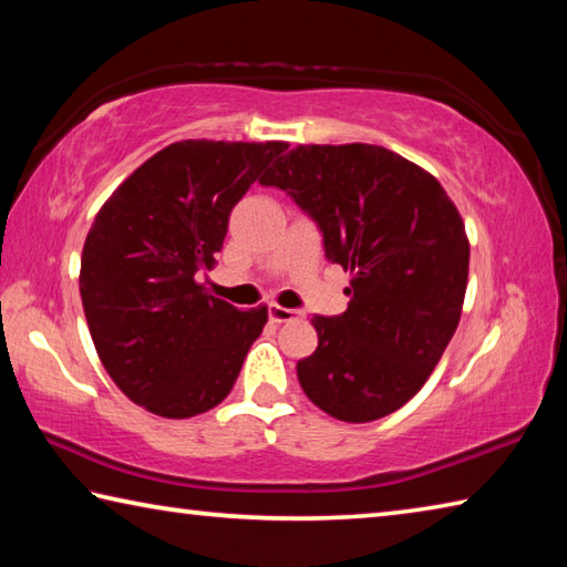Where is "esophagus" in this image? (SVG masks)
Segmentation results:
<instances>
[{"instance_id": "esophagus-1", "label": "esophagus", "mask_w": 567, "mask_h": 567, "mask_svg": "<svg viewBox=\"0 0 567 567\" xmlns=\"http://www.w3.org/2000/svg\"><path fill=\"white\" fill-rule=\"evenodd\" d=\"M267 315H270L272 322H287V320H292L297 312L290 310V307H282V305H277V302H270V305H267Z\"/></svg>"}]
</instances>
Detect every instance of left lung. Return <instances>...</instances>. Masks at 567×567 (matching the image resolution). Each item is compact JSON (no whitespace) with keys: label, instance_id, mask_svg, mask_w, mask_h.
I'll return each instance as SVG.
<instances>
[{"label":"left lung","instance_id":"8db88e82","mask_svg":"<svg viewBox=\"0 0 567 567\" xmlns=\"http://www.w3.org/2000/svg\"><path fill=\"white\" fill-rule=\"evenodd\" d=\"M322 233L350 272L348 310L315 315L318 350L297 362L315 405L342 422L400 410L425 385L463 312L470 243L453 199L415 162L378 145H300L260 179Z\"/></svg>","mask_w":567,"mask_h":567}]
</instances>
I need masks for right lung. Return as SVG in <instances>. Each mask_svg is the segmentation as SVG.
Wrapping results in <instances>:
<instances>
[{
	"label": "right lung",
	"mask_w": 567,
	"mask_h": 567,
	"mask_svg": "<svg viewBox=\"0 0 567 567\" xmlns=\"http://www.w3.org/2000/svg\"><path fill=\"white\" fill-rule=\"evenodd\" d=\"M287 142L182 140L140 165L84 239L80 295L94 348L124 395L159 417L219 405L267 322L199 282L229 213Z\"/></svg>",
	"instance_id": "1"
}]
</instances>
